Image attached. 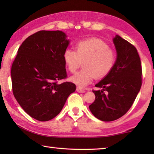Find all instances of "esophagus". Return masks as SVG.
Listing matches in <instances>:
<instances>
[{"label":"esophagus","mask_w":154,"mask_h":154,"mask_svg":"<svg viewBox=\"0 0 154 154\" xmlns=\"http://www.w3.org/2000/svg\"><path fill=\"white\" fill-rule=\"evenodd\" d=\"M77 91L78 92H81V93H83V92H85V91L83 90V89H82V88H79V87H77Z\"/></svg>","instance_id":"esophagus-1"}]
</instances>
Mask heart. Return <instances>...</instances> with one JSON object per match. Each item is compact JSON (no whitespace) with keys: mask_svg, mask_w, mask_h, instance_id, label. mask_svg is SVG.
Instances as JSON below:
<instances>
[{"mask_svg":"<svg viewBox=\"0 0 154 154\" xmlns=\"http://www.w3.org/2000/svg\"><path fill=\"white\" fill-rule=\"evenodd\" d=\"M75 51L67 49L63 60L67 69L75 72L83 62V69L72 75L70 80L82 88L89 85L93 79H102L110 72L116 62V53L99 38L81 41L75 45Z\"/></svg>","mask_w":154,"mask_h":154,"instance_id":"obj_1","label":"heart"}]
</instances>
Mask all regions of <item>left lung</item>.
Segmentation results:
<instances>
[{
  "mask_svg": "<svg viewBox=\"0 0 154 154\" xmlns=\"http://www.w3.org/2000/svg\"><path fill=\"white\" fill-rule=\"evenodd\" d=\"M117 59L112 71L95 85V100L89 106L96 118L114 121L127 113L142 85V68L135 47L119 35L113 38ZM104 91L107 93H105Z\"/></svg>",
  "mask_w": 154,
  "mask_h": 154,
  "instance_id": "1",
  "label": "left lung"
}]
</instances>
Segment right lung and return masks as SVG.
I'll use <instances>...</instances> for the list:
<instances>
[{
  "label": "right lung",
  "instance_id": "1",
  "mask_svg": "<svg viewBox=\"0 0 154 154\" xmlns=\"http://www.w3.org/2000/svg\"><path fill=\"white\" fill-rule=\"evenodd\" d=\"M60 30H41L18 49L11 66L12 90L26 113L36 120L49 121L60 113L76 90L67 77L63 54L70 41Z\"/></svg>",
  "mask_w": 154,
  "mask_h": 154
}]
</instances>
